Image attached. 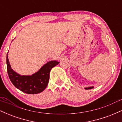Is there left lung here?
Wrapping results in <instances>:
<instances>
[{"instance_id":"left-lung-1","label":"left lung","mask_w":122,"mask_h":122,"mask_svg":"<svg viewBox=\"0 0 122 122\" xmlns=\"http://www.w3.org/2000/svg\"><path fill=\"white\" fill-rule=\"evenodd\" d=\"M92 88H93V86H90V87H87V88H85V89H92Z\"/></svg>"}]
</instances>
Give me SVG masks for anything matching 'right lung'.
Returning a JSON list of instances; mask_svg holds the SVG:
<instances>
[{
    "label": "right lung",
    "instance_id": "right-lung-1",
    "mask_svg": "<svg viewBox=\"0 0 122 122\" xmlns=\"http://www.w3.org/2000/svg\"><path fill=\"white\" fill-rule=\"evenodd\" d=\"M6 62L7 73L11 81L16 88L27 94H37L44 91L49 80L50 71L59 64L57 61H49L33 75L22 76L12 70L8 61V53Z\"/></svg>",
    "mask_w": 122,
    "mask_h": 122
}]
</instances>
